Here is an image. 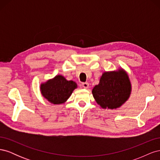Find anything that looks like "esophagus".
<instances>
[{
	"label": "esophagus",
	"instance_id": "esophagus-1",
	"mask_svg": "<svg viewBox=\"0 0 160 160\" xmlns=\"http://www.w3.org/2000/svg\"><path fill=\"white\" fill-rule=\"evenodd\" d=\"M89 83H82V87H83V88H84V89H88V88H89Z\"/></svg>",
	"mask_w": 160,
	"mask_h": 160
}]
</instances>
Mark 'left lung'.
<instances>
[{"label": "left lung", "instance_id": "8db88e82", "mask_svg": "<svg viewBox=\"0 0 160 160\" xmlns=\"http://www.w3.org/2000/svg\"><path fill=\"white\" fill-rule=\"evenodd\" d=\"M132 91L129 76L123 69L104 72L99 83L94 87L92 93L96 102L103 109H117L130 96Z\"/></svg>", "mask_w": 160, "mask_h": 160}]
</instances>
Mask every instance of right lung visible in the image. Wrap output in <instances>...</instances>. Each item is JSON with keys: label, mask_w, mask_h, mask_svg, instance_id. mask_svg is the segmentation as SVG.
<instances>
[{"label": "right lung", "mask_w": 160, "mask_h": 160, "mask_svg": "<svg viewBox=\"0 0 160 160\" xmlns=\"http://www.w3.org/2000/svg\"><path fill=\"white\" fill-rule=\"evenodd\" d=\"M77 88L72 81H67L63 76L57 75L41 85L42 95L51 103H64L69 99L72 91Z\"/></svg>", "instance_id": "right-lung-1"}]
</instances>
